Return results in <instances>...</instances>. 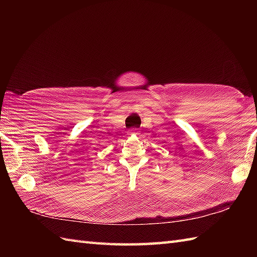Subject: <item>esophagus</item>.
<instances>
[{"label": "esophagus", "instance_id": "1", "mask_svg": "<svg viewBox=\"0 0 257 257\" xmlns=\"http://www.w3.org/2000/svg\"><path fill=\"white\" fill-rule=\"evenodd\" d=\"M137 133H138L137 128H132V130H130V131L127 132L128 135H134V134H137Z\"/></svg>", "mask_w": 257, "mask_h": 257}]
</instances>
